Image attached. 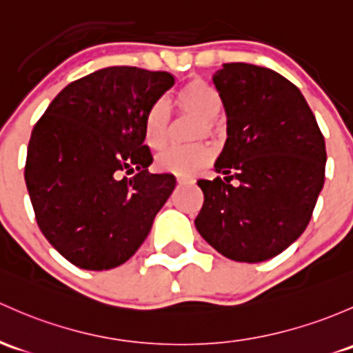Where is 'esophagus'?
<instances>
[{
	"label": "esophagus",
	"mask_w": 353,
	"mask_h": 353,
	"mask_svg": "<svg viewBox=\"0 0 353 353\" xmlns=\"http://www.w3.org/2000/svg\"><path fill=\"white\" fill-rule=\"evenodd\" d=\"M177 184L184 186V184H194V179L191 176H183V174H177Z\"/></svg>",
	"instance_id": "esophagus-1"
}]
</instances>
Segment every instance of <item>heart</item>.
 I'll return each instance as SVG.
<instances>
[{
    "label": "heart",
    "mask_w": 353,
    "mask_h": 353,
    "mask_svg": "<svg viewBox=\"0 0 353 353\" xmlns=\"http://www.w3.org/2000/svg\"><path fill=\"white\" fill-rule=\"evenodd\" d=\"M176 106L181 113L198 118L194 139L216 133V118L223 108L220 92L203 79H191L176 92ZM172 111L169 103L161 99L152 106L145 120V139L152 150H162L169 142ZM213 148L208 143H192L186 147H170L155 159L159 169L176 174H191L210 164Z\"/></svg>",
    "instance_id": "b5f03b06"
}]
</instances>
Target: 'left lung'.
<instances>
[{"label":"left lung","mask_w":353,"mask_h":353,"mask_svg":"<svg viewBox=\"0 0 353 353\" xmlns=\"http://www.w3.org/2000/svg\"><path fill=\"white\" fill-rule=\"evenodd\" d=\"M226 111V139L194 225L239 262L276 257L301 236L325 183V139L298 88L276 70L230 62L213 76ZM235 179L236 185H232Z\"/></svg>","instance_id":"8db88e82"}]
</instances>
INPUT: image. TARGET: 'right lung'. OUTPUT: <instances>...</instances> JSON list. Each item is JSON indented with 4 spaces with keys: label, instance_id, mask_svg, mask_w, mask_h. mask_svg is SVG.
<instances>
[{
    "label": "right lung",
    "instance_id": "obj_1",
    "mask_svg": "<svg viewBox=\"0 0 353 353\" xmlns=\"http://www.w3.org/2000/svg\"><path fill=\"white\" fill-rule=\"evenodd\" d=\"M174 83L162 70L99 69L62 89L33 127L30 201L40 232L70 264L113 269L147 239L176 177L148 172L145 120Z\"/></svg>",
    "mask_w": 353,
    "mask_h": 353
}]
</instances>
